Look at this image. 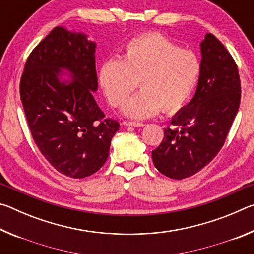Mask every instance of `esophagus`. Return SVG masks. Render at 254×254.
<instances>
[{"instance_id":"1","label":"esophagus","mask_w":254,"mask_h":254,"mask_svg":"<svg viewBox=\"0 0 254 254\" xmlns=\"http://www.w3.org/2000/svg\"><path fill=\"white\" fill-rule=\"evenodd\" d=\"M124 124H126L127 127H144V123L142 122H134V121H127V122H124Z\"/></svg>"}]
</instances>
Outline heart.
Listing matches in <instances>:
<instances>
[{
  "label": "heart",
  "mask_w": 254,
  "mask_h": 254,
  "mask_svg": "<svg viewBox=\"0 0 254 254\" xmlns=\"http://www.w3.org/2000/svg\"><path fill=\"white\" fill-rule=\"evenodd\" d=\"M200 71V60L194 51L180 49L160 34L148 33L128 40L120 59H106L98 70V81L115 107L127 101L140 81L142 89L123 111L133 119H148L160 109L165 113L182 109L194 92Z\"/></svg>",
  "instance_id": "1"
}]
</instances>
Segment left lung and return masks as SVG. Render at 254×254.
I'll use <instances>...</instances> for the list:
<instances>
[{
	"instance_id": "1",
	"label": "left lung",
	"mask_w": 254,
	"mask_h": 254,
	"mask_svg": "<svg viewBox=\"0 0 254 254\" xmlns=\"http://www.w3.org/2000/svg\"><path fill=\"white\" fill-rule=\"evenodd\" d=\"M201 71L192 100L171 119L152 161L162 175L184 179L198 173L220 152L239 111L238 66L222 42L207 33L200 44Z\"/></svg>"
}]
</instances>
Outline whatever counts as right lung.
Returning a JSON list of instances; mask_svg holds the SVG:
<instances>
[{
    "label": "right lung",
    "instance_id": "add662e5",
    "mask_svg": "<svg viewBox=\"0 0 254 254\" xmlns=\"http://www.w3.org/2000/svg\"><path fill=\"white\" fill-rule=\"evenodd\" d=\"M95 42L56 27L25 63L20 96L40 152L58 173L85 178L104 165L120 124L98 107ZM71 79L63 81L62 71Z\"/></svg>",
    "mask_w": 254,
    "mask_h": 254
}]
</instances>
